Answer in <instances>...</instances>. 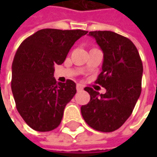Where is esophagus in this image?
<instances>
[{
	"mask_svg": "<svg viewBox=\"0 0 157 157\" xmlns=\"http://www.w3.org/2000/svg\"><path fill=\"white\" fill-rule=\"evenodd\" d=\"M82 89H83V86H82V84L78 83V84L76 85V90H77V91H82Z\"/></svg>",
	"mask_w": 157,
	"mask_h": 157,
	"instance_id": "obj_1",
	"label": "esophagus"
}]
</instances>
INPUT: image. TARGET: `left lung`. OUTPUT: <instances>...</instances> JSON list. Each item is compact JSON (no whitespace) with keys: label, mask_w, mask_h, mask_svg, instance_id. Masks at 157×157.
Wrapping results in <instances>:
<instances>
[{"label":"left lung","mask_w":157,"mask_h":157,"mask_svg":"<svg viewBox=\"0 0 157 157\" xmlns=\"http://www.w3.org/2000/svg\"><path fill=\"white\" fill-rule=\"evenodd\" d=\"M89 35L104 52L102 73L95 82L106 93L100 94L92 87H85L90 102L81 107V113L90 127L109 133L120 128L133 113L141 94L143 63L128 38L111 31L90 32Z\"/></svg>","instance_id":"8db88e82"}]
</instances>
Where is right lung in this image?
I'll return each mask as SVG.
<instances>
[{"mask_svg": "<svg viewBox=\"0 0 157 157\" xmlns=\"http://www.w3.org/2000/svg\"><path fill=\"white\" fill-rule=\"evenodd\" d=\"M87 33L43 29L18 48L13 62L12 91L17 111L33 130L49 132L61 124L76 84L72 80L56 82L54 64H62L75 43Z\"/></svg>", "mask_w": 157, "mask_h": 157, "instance_id": "obj_1", "label": "right lung"}]
</instances>
